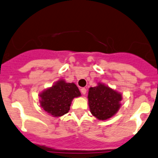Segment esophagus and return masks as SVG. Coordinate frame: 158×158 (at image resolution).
Here are the masks:
<instances>
[{
	"mask_svg": "<svg viewBox=\"0 0 158 158\" xmlns=\"http://www.w3.org/2000/svg\"><path fill=\"white\" fill-rule=\"evenodd\" d=\"M81 92L84 95V94H86V93H87V90H86V88H84V87H82V88L81 89Z\"/></svg>",
	"mask_w": 158,
	"mask_h": 158,
	"instance_id": "34e87169",
	"label": "esophagus"
}]
</instances>
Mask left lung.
<instances>
[{
  "label": "left lung",
  "mask_w": 158,
  "mask_h": 158,
  "mask_svg": "<svg viewBox=\"0 0 158 158\" xmlns=\"http://www.w3.org/2000/svg\"><path fill=\"white\" fill-rule=\"evenodd\" d=\"M121 100V94L103 84L89 89L90 112L98 119H107L115 114L119 109Z\"/></svg>",
  "instance_id": "1"
}]
</instances>
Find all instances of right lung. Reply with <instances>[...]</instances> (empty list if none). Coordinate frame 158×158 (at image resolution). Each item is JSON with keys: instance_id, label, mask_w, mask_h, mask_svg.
Here are the masks:
<instances>
[{"instance_id": "add662e5", "label": "right lung", "mask_w": 158, "mask_h": 158, "mask_svg": "<svg viewBox=\"0 0 158 158\" xmlns=\"http://www.w3.org/2000/svg\"><path fill=\"white\" fill-rule=\"evenodd\" d=\"M79 96L81 93L74 83H66L61 80L40 94V103L48 114L61 116L68 113L72 100Z\"/></svg>"}]
</instances>
